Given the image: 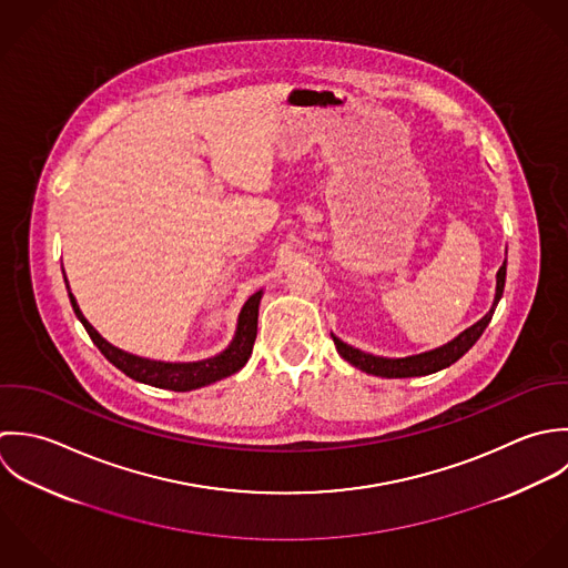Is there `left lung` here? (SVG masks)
<instances>
[{
	"instance_id": "obj_1",
	"label": "left lung",
	"mask_w": 568,
	"mask_h": 568,
	"mask_svg": "<svg viewBox=\"0 0 568 568\" xmlns=\"http://www.w3.org/2000/svg\"><path fill=\"white\" fill-rule=\"evenodd\" d=\"M505 276H507V263H503L498 274H496V296H494L491 310L476 325H471L469 329H465L454 341L439 346V348H433V351H426V353H419V355H408V357H379V355H373V353H364V351L342 342L336 336H332V338L336 342L338 353L348 364H353L355 368H359L364 373L377 375V377H419V375L437 373V371L454 364L460 355H465L474 346V342L483 336V332L489 325V321L494 316V310H496V305L503 296Z\"/></svg>"
}]
</instances>
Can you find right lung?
I'll use <instances>...</instances> for the list:
<instances>
[{"label": "right lung", "instance_id": "1", "mask_svg": "<svg viewBox=\"0 0 568 568\" xmlns=\"http://www.w3.org/2000/svg\"><path fill=\"white\" fill-rule=\"evenodd\" d=\"M65 285H68V278H65ZM68 294H70V303H72V310H74L77 318L83 323V327L90 334L92 342L99 346V351L114 364L115 368H120L124 375H129L135 382L151 384L155 388L180 390V393L209 386L217 379H224L227 375L236 373L239 368H243V364L247 362V357L252 353L254 341H256L258 303H261V296H263V292L258 290L256 294H252L245 301V305L239 314L234 338L227 344L226 351H222L220 355L209 357V359H200V362H160V359H149V357L126 353L114 344H110L81 314L74 294L72 292H68Z\"/></svg>", "mask_w": 568, "mask_h": 568}]
</instances>
